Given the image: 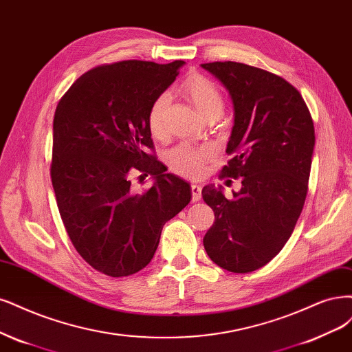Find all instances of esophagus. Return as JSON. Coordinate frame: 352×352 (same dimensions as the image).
<instances>
[{"instance_id": "obj_1", "label": "esophagus", "mask_w": 352, "mask_h": 352, "mask_svg": "<svg viewBox=\"0 0 352 352\" xmlns=\"http://www.w3.org/2000/svg\"><path fill=\"white\" fill-rule=\"evenodd\" d=\"M190 190H192V201L193 202H197V201H199L201 199V195H202V186L201 185H197V184H193L192 186H190Z\"/></svg>"}]
</instances>
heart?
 <instances>
[{"label": "heart", "instance_id": "heart-1", "mask_svg": "<svg viewBox=\"0 0 352 352\" xmlns=\"http://www.w3.org/2000/svg\"><path fill=\"white\" fill-rule=\"evenodd\" d=\"M182 90L186 94V98L197 107V111L207 118L210 115L223 113L224 99L223 94L215 84L202 76H190L182 86ZM170 102L167 93L157 96L150 106L147 124L151 135L154 138H164L166 126H164V113ZM212 157L211 148L207 147H195L188 142H182L168 153L167 160L172 170L189 177H198L205 172L207 162Z\"/></svg>", "mask_w": 352, "mask_h": 352}]
</instances>
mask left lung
I'll use <instances>...</instances> for the list:
<instances>
[{"label": "left lung", "instance_id": "obj_1", "mask_svg": "<svg viewBox=\"0 0 352 352\" xmlns=\"http://www.w3.org/2000/svg\"><path fill=\"white\" fill-rule=\"evenodd\" d=\"M201 67L232 96V159L221 176L241 179L232 199L204 186L215 215L204 248L223 270L246 274L275 258L293 233L307 195L314 126L301 94L283 77L232 60Z\"/></svg>", "mask_w": 352, "mask_h": 352}]
</instances>
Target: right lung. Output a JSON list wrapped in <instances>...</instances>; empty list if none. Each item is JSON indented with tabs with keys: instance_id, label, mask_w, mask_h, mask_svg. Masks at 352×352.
I'll return each mask as SVG.
<instances>
[{
	"instance_id": "right-lung-1",
	"label": "right lung",
	"mask_w": 352,
	"mask_h": 352,
	"mask_svg": "<svg viewBox=\"0 0 352 352\" xmlns=\"http://www.w3.org/2000/svg\"><path fill=\"white\" fill-rule=\"evenodd\" d=\"M184 60H120L82 74L54 116L51 179L71 243L96 271L128 276L150 263L163 226L190 201L188 182L154 154L150 106L176 80ZM150 174L142 194L130 176Z\"/></svg>"
}]
</instances>
